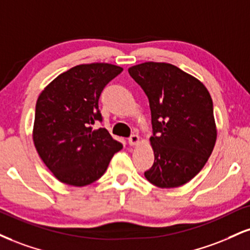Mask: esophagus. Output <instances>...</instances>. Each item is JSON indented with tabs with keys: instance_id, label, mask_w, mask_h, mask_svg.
<instances>
[{
	"instance_id": "esophagus-1",
	"label": "esophagus",
	"mask_w": 250,
	"mask_h": 250,
	"mask_svg": "<svg viewBox=\"0 0 250 250\" xmlns=\"http://www.w3.org/2000/svg\"><path fill=\"white\" fill-rule=\"evenodd\" d=\"M138 142H140V137H138V135H136V134H133L130 137L128 138L129 146H135V144H137Z\"/></svg>"
}]
</instances>
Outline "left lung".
<instances>
[{
  "mask_svg": "<svg viewBox=\"0 0 250 250\" xmlns=\"http://www.w3.org/2000/svg\"><path fill=\"white\" fill-rule=\"evenodd\" d=\"M128 72L148 96L151 110L155 162L144 176L162 188L186 184L214 148L211 95L199 80L167 62H143Z\"/></svg>",
  "mask_w": 250,
  "mask_h": 250,
  "instance_id": "8db88e82",
  "label": "left lung"
}]
</instances>
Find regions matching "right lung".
<instances>
[{
  "label": "right lung",
  "mask_w": 250,
  "mask_h": 250,
  "mask_svg": "<svg viewBox=\"0 0 250 250\" xmlns=\"http://www.w3.org/2000/svg\"><path fill=\"white\" fill-rule=\"evenodd\" d=\"M123 70L112 64L78 65L59 74L36 104L34 142L57 179L85 186L98 180L114 154L123 148L102 122L99 99L109 81Z\"/></svg>",
  "instance_id": "obj_1"
}]
</instances>
